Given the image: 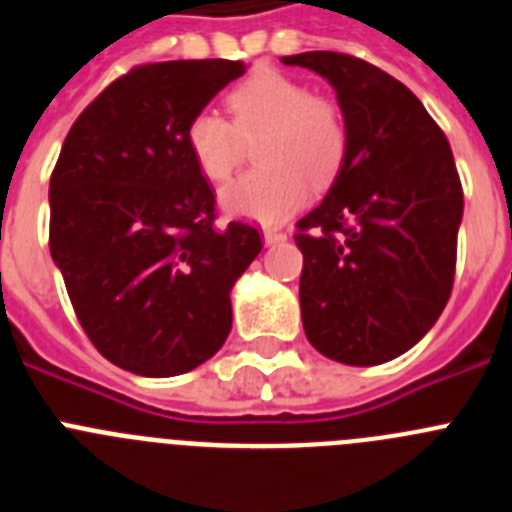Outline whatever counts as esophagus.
I'll return each instance as SVG.
<instances>
[{
    "instance_id": "esophagus-1",
    "label": "esophagus",
    "mask_w": 512,
    "mask_h": 512,
    "mask_svg": "<svg viewBox=\"0 0 512 512\" xmlns=\"http://www.w3.org/2000/svg\"><path fill=\"white\" fill-rule=\"evenodd\" d=\"M282 241H287V233H282V230H264L266 246H277V243Z\"/></svg>"
}]
</instances>
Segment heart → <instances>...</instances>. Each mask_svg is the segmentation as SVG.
<instances>
[{"label": "heart", "instance_id": "1", "mask_svg": "<svg viewBox=\"0 0 512 512\" xmlns=\"http://www.w3.org/2000/svg\"><path fill=\"white\" fill-rule=\"evenodd\" d=\"M225 102L233 120L200 110L189 117L184 140L200 174L220 184L241 164L243 140L259 138L253 158L261 169L220 194L230 215L282 223L305 205L307 182H333L348 143L346 115L336 99L310 92L295 76L261 69L230 89Z\"/></svg>", "mask_w": 512, "mask_h": 512}]
</instances>
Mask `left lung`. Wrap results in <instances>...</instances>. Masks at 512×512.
Masks as SVG:
<instances>
[{
	"label": "left lung",
	"mask_w": 512,
	"mask_h": 512,
	"mask_svg": "<svg viewBox=\"0 0 512 512\" xmlns=\"http://www.w3.org/2000/svg\"><path fill=\"white\" fill-rule=\"evenodd\" d=\"M336 89L346 156L297 220L300 310L320 354L374 366L413 348L451 297L464 192L449 140L395 76L348 53L284 56Z\"/></svg>",
	"instance_id": "8db88e82"
}]
</instances>
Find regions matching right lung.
Segmentation results:
<instances>
[{
	"instance_id": "obj_1",
	"label": "right lung",
	"mask_w": 512,
	"mask_h": 512,
	"mask_svg": "<svg viewBox=\"0 0 512 512\" xmlns=\"http://www.w3.org/2000/svg\"><path fill=\"white\" fill-rule=\"evenodd\" d=\"M243 71L225 58L135 66L63 140L51 256L89 341L125 372H192L230 333V289L264 243L253 225L217 228L184 130Z\"/></svg>"
}]
</instances>
